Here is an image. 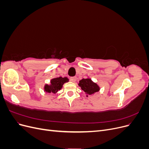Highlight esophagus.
<instances>
[{
  "instance_id": "obj_1",
  "label": "esophagus",
  "mask_w": 149,
  "mask_h": 149,
  "mask_svg": "<svg viewBox=\"0 0 149 149\" xmlns=\"http://www.w3.org/2000/svg\"><path fill=\"white\" fill-rule=\"evenodd\" d=\"M70 80L71 81V82H75L76 80V77H75V76H74V77H71L70 78Z\"/></svg>"
}]
</instances>
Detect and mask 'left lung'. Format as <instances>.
Here are the masks:
<instances>
[{"mask_svg": "<svg viewBox=\"0 0 149 149\" xmlns=\"http://www.w3.org/2000/svg\"><path fill=\"white\" fill-rule=\"evenodd\" d=\"M78 85L83 91H84L87 94H89V95L98 92L100 89L99 86L96 83L93 82L92 80L89 78L80 80ZM86 96L88 97V96L86 95Z\"/></svg>", "mask_w": 149, "mask_h": 149, "instance_id": "obj_1", "label": "left lung"}]
</instances>
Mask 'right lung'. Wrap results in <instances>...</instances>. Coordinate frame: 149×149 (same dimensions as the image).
Returning a JSON list of instances; mask_svg holds the SVG:
<instances>
[{
	"mask_svg": "<svg viewBox=\"0 0 149 149\" xmlns=\"http://www.w3.org/2000/svg\"><path fill=\"white\" fill-rule=\"evenodd\" d=\"M68 82V79L66 77L56 78L51 80L50 84H45L44 87L45 91L48 93H56L60 90L65 83Z\"/></svg>",
	"mask_w": 149,
	"mask_h": 149,
	"instance_id": "right-lung-1",
	"label": "right lung"
}]
</instances>
